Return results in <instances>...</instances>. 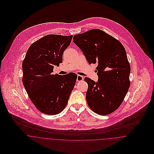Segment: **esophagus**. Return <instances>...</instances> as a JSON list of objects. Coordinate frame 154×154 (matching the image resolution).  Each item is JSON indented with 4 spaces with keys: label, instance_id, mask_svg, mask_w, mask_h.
I'll return each instance as SVG.
<instances>
[{
    "label": "esophagus",
    "instance_id": "obj_1",
    "mask_svg": "<svg viewBox=\"0 0 154 154\" xmlns=\"http://www.w3.org/2000/svg\"><path fill=\"white\" fill-rule=\"evenodd\" d=\"M84 78L83 76H82L81 75H79L77 76V79H76L77 82L82 81H84Z\"/></svg>",
    "mask_w": 154,
    "mask_h": 154
}]
</instances>
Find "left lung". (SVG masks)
I'll list each match as a JSON object with an SVG mask.
<instances>
[{
  "instance_id": "obj_1",
  "label": "left lung",
  "mask_w": 154,
  "mask_h": 154,
  "mask_svg": "<svg viewBox=\"0 0 154 154\" xmlns=\"http://www.w3.org/2000/svg\"><path fill=\"white\" fill-rule=\"evenodd\" d=\"M73 42L82 50L89 64H96L98 81L89 78L86 99L88 106L104 116L117 110L130 87L131 66L126 50L116 38L99 29L73 36Z\"/></svg>"
}]
</instances>
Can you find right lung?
I'll return each instance as SVG.
<instances>
[{
  "mask_svg": "<svg viewBox=\"0 0 154 154\" xmlns=\"http://www.w3.org/2000/svg\"><path fill=\"white\" fill-rule=\"evenodd\" d=\"M73 35L49 34L30 45L22 62V83L31 102L45 114L55 115L66 107L77 75H53L54 65L63 62V53Z\"/></svg>",
  "mask_w": 154,
  "mask_h": 154,
  "instance_id": "right-lung-1",
  "label": "right lung"
}]
</instances>
